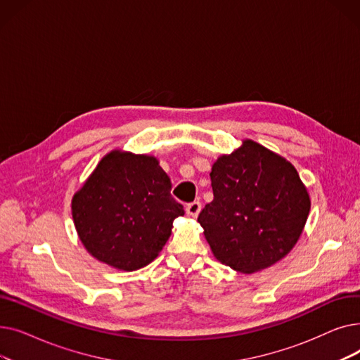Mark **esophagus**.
Wrapping results in <instances>:
<instances>
[{
  "instance_id": "esophagus-1",
  "label": "esophagus",
  "mask_w": 360,
  "mask_h": 360,
  "mask_svg": "<svg viewBox=\"0 0 360 360\" xmlns=\"http://www.w3.org/2000/svg\"><path fill=\"white\" fill-rule=\"evenodd\" d=\"M185 212H186L188 216L197 217L198 213L201 212V202H200V201H193V202H190V204H186Z\"/></svg>"
}]
</instances>
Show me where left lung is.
<instances>
[{"instance_id":"1","label":"left lung","mask_w":360,"mask_h":360,"mask_svg":"<svg viewBox=\"0 0 360 360\" xmlns=\"http://www.w3.org/2000/svg\"><path fill=\"white\" fill-rule=\"evenodd\" d=\"M213 201L198 216L214 257L239 273L264 270L288 255L311 201L297 170L251 140L213 165Z\"/></svg>"}]
</instances>
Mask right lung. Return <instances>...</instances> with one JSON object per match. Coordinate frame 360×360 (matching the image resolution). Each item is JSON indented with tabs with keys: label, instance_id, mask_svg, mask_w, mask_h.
Returning a JSON list of instances; mask_svg holds the SVG:
<instances>
[{
	"label": "right lung",
	"instance_id": "obj_1",
	"mask_svg": "<svg viewBox=\"0 0 360 360\" xmlns=\"http://www.w3.org/2000/svg\"><path fill=\"white\" fill-rule=\"evenodd\" d=\"M151 156L112 151L72 198V219L86 250L109 266L132 271L153 261L184 207Z\"/></svg>",
	"mask_w": 360,
	"mask_h": 360
}]
</instances>
